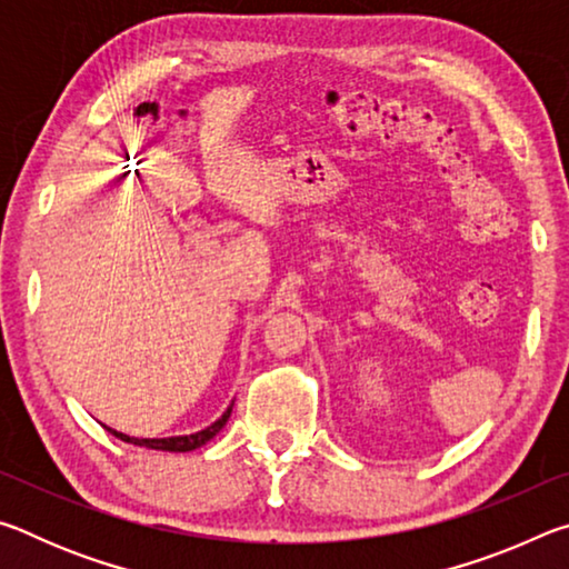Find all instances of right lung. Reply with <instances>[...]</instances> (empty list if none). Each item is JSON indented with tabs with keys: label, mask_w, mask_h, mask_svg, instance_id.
<instances>
[{
	"label": "right lung",
	"mask_w": 569,
	"mask_h": 569,
	"mask_svg": "<svg viewBox=\"0 0 569 569\" xmlns=\"http://www.w3.org/2000/svg\"><path fill=\"white\" fill-rule=\"evenodd\" d=\"M230 411H233V403H230V407L223 411V417L216 419L213 423H210V427L200 429V431H192V435H180V437H160V439L158 437L156 439L146 437V439H140V437L122 435V431L112 429V427H104V429H108L110 435H114L118 439L128 441V445H134V447H148V449H158V451H192V449L208 445V441L226 427V421L230 419Z\"/></svg>",
	"instance_id": "obj_1"
}]
</instances>
